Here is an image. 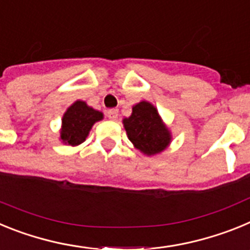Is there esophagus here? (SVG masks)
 I'll return each mask as SVG.
<instances>
[{
    "mask_svg": "<svg viewBox=\"0 0 250 250\" xmlns=\"http://www.w3.org/2000/svg\"><path fill=\"white\" fill-rule=\"evenodd\" d=\"M118 115L119 111L116 109H111L106 111V116H107V119H110V120H116V119H118Z\"/></svg>",
    "mask_w": 250,
    "mask_h": 250,
    "instance_id": "34e87169",
    "label": "esophagus"
}]
</instances>
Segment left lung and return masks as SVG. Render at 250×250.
I'll return each mask as SVG.
<instances>
[{
	"label": "left lung",
	"instance_id": "obj_1",
	"mask_svg": "<svg viewBox=\"0 0 250 250\" xmlns=\"http://www.w3.org/2000/svg\"><path fill=\"white\" fill-rule=\"evenodd\" d=\"M123 123L129 140L146 155H155L169 145L170 132L150 103L141 101L134 106L131 116Z\"/></svg>",
	"mask_w": 250,
	"mask_h": 250
}]
</instances>
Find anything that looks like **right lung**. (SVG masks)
<instances>
[{"label":"right lung","instance_id":"right-lung-1","mask_svg":"<svg viewBox=\"0 0 250 250\" xmlns=\"http://www.w3.org/2000/svg\"><path fill=\"white\" fill-rule=\"evenodd\" d=\"M101 119L103 114L100 111L87 106L83 101H76L63 115L61 140L71 146L80 145L89 135L92 125Z\"/></svg>","mask_w":250,"mask_h":250}]
</instances>
